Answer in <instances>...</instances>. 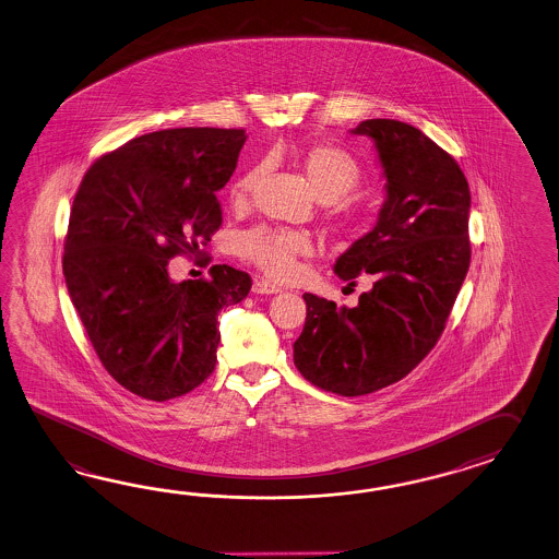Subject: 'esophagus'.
I'll list each match as a JSON object with an SVG mask.
<instances>
[{"mask_svg":"<svg viewBox=\"0 0 559 559\" xmlns=\"http://www.w3.org/2000/svg\"><path fill=\"white\" fill-rule=\"evenodd\" d=\"M282 287L277 286V284H273L270 280H263V277H258L255 282H253V292L255 294H277Z\"/></svg>","mask_w":559,"mask_h":559,"instance_id":"1","label":"esophagus"}]
</instances>
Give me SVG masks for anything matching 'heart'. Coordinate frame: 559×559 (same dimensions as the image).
I'll use <instances>...</instances> for the list:
<instances>
[{"instance_id":"heart-1","label":"heart","mask_w":559,"mask_h":559,"mask_svg":"<svg viewBox=\"0 0 559 559\" xmlns=\"http://www.w3.org/2000/svg\"><path fill=\"white\" fill-rule=\"evenodd\" d=\"M289 156L320 201H338L362 185L360 166L336 145L294 147ZM261 176L263 166L253 164L230 182L233 206L243 209L251 202L258 192ZM336 218L343 223V215H336ZM312 251L314 243L306 233L286 227L258 225L245 230L237 239V253L273 280H287L296 275L301 261L310 258Z\"/></svg>"}]
</instances>
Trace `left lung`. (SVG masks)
<instances>
[{
  "label": "left lung",
  "mask_w": 559,
  "mask_h": 559,
  "mask_svg": "<svg viewBox=\"0 0 559 559\" xmlns=\"http://www.w3.org/2000/svg\"><path fill=\"white\" fill-rule=\"evenodd\" d=\"M386 178V201L371 233L334 272L348 286L371 275L357 308L304 294L306 324L294 362L306 381L343 397L397 383L440 341L471 265V190L459 162L414 126L360 121Z\"/></svg>",
  "instance_id": "1"
}]
</instances>
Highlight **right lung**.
<instances>
[{"instance_id":"right-lung-1","label":"right lung","mask_w":559,"mask_h":559,"mask_svg":"<svg viewBox=\"0 0 559 559\" xmlns=\"http://www.w3.org/2000/svg\"><path fill=\"white\" fill-rule=\"evenodd\" d=\"M245 140V129L152 131L95 159L74 194L62 255L72 304L105 371L144 400L187 395L215 371L218 312L251 289L229 265L168 275L223 225L216 190Z\"/></svg>"}]
</instances>
